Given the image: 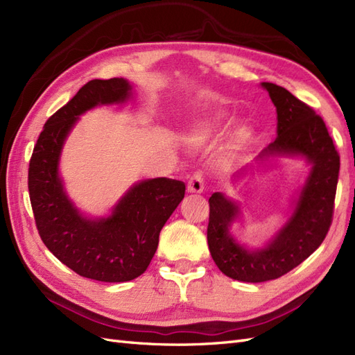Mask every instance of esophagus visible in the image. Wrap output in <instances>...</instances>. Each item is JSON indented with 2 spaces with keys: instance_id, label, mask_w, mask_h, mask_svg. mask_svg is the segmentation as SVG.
Instances as JSON below:
<instances>
[{
  "instance_id": "esophagus-1",
  "label": "esophagus",
  "mask_w": 355,
  "mask_h": 355,
  "mask_svg": "<svg viewBox=\"0 0 355 355\" xmlns=\"http://www.w3.org/2000/svg\"><path fill=\"white\" fill-rule=\"evenodd\" d=\"M202 189H204L202 176L197 171V173L191 176V179L188 182V192H191V194H201Z\"/></svg>"
}]
</instances>
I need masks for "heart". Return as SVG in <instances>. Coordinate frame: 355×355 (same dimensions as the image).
<instances>
[{"instance_id":"b5f03b06","label":"heart","mask_w":355,"mask_h":355,"mask_svg":"<svg viewBox=\"0 0 355 355\" xmlns=\"http://www.w3.org/2000/svg\"><path fill=\"white\" fill-rule=\"evenodd\" d=\"M222 121L223 118L222 116H214L211 118L210 121H207L206 124H202L201 127H198L196 132H192L189 136H188V144L191 146H201L206 144L209 141V137L218 130V128H220L222 125Z\"/></svg>"}]
</instances>
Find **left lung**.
I'll list each match as a JSON object with an SVG mask.
<instances>
[{
    "instance_id": "1",
    "label": "left lung",
    "mask_w": 355,
    "mask_h": 355,
    "mask_svg": "<svg viewBox=\"0 0 355 355\" xmlns=\"http://www.w3.org/2000/svg\"><path fill=\"white\" fill-rule=\"evenodd\" d=\"M277 110V139L247 164L237 180L257 164L278 157L304 158L309 171L292 201V211L283 227L265 245L249 249L231 234L241 218L240 204L214 192L209 198V250L214 263L230 278L245 283L275 280L302 263L326 239L331 223L339 176V154L323 118L280 85L261 83Z\"/></svg>"
}]
</instances>
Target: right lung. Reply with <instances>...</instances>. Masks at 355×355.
Returning a JSON list of instances; mask_svg holds the SVG:
<instances>
[{
    "instance_id": "right-lung-1",
    "label": "right lung",
    "mask_w": 355,
    "mask_h": 355,
    "mask_svg": "<svg viewBox=\"0 0 355 355\" xmlns=\"http://www.w3.org/2000/svg\"><path fill=\"white\" fill-rule=\"evenodd\" d=\"M132 96L124 78L89 81L49 118L29 161V197L42 243L78 275L105 283L130 282L146 271L159 231L185 197L182 180L155 178L133 184L106 216H87L69 198L59 163L72 128L84 112Z\"/></svg>"
}]
</instances>
